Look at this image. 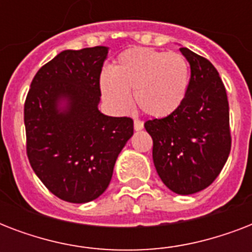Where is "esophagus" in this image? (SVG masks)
<instances>
[{
	"instance_id": "esophagus-1",
	"label": "esophagus",
	"mask_w": 252,
	"mask_h": 252,
	"mask_svg": "<svg viewBox=\"0 0 252 252\" xmlns=\"http://www.w3.org/2000/svg\"><path fill=\"white\" fill-rule=\"evenodd\" d=\"M133 126H134V130H141L142 128H144V123H142L141 120H138V119H134Z\"/></svg>"
}]
</instances>
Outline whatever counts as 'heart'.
I'll return each instance as SVG.
<instances>
[{"label": "heart", "mask_w": 252, "mask_h": 252, "mask_svg": "<svg viewBox=\"0 0 252 252\" xmlns=\"http://www.w3.org/2000/svg\"><path fill=\"white\" fill-rule=\"evenodd\" d=\"M189 82L187 60L178 52L136 47L123 52L111 72L100 76L103 99L124 112L133 91L136 106L153 118H166L183 103Z\"/></svg>", "instance_id": "1"}]
</instances>
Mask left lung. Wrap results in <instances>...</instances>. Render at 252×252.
<instances>
[{
  "label": "left lung",
  "mask_w": 252,
  "mask_h": 252,
  "mask_svg": "<svg viewBox=\"0 0 252 252\" xmlns=\"http://www.w3.org/2000/svg\"><path fill=\"white\" fill-rule=\"evenodd\" d=\"M180 52L191 66L183 103L174 114L145 123L153 138V162L168 189L192 195L213 183L230 153L229 102L211 61L188 48Z\"/></svg>",
  "instance_id": "1"
}]
</instances>
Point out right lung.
<instances>
[{
    "mask_svg": "<svg viewBox=\"0 0 252 252\" xmlns=\"http://www.w3.org/2000/svg\"><path fill=\"white\" fill-rule=\"evenodd\" d=\"M108 47L66 49L37 70L25 103L27 157L37 178L69 203L106 191L115 162L133 134L130 118L98 110Z\"/></svg>",
    "mask_w": 252,
    "mask_h": 252,
    "instance_id": "right-lung-1",
    "label": "right lung"
}]
</instances>
